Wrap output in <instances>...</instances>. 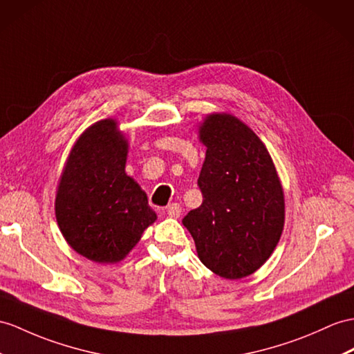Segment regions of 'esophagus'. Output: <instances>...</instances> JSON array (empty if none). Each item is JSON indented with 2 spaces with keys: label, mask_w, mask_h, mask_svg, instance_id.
<instances>
[{
  "label": "esophagus",
  "mask_w": 354,
  "mask_h": 354,
  "mask_svg": "<svg viewBox=\"0 0 354 354\" xmlns=\"http://www.w3.org/2000/svg\"><path fill=\"white\" fill-rule=\"evenodd\" d=\"M167 213L169 218H180V214H182V205H180L178 203H172L167 207Z\"/></svg>",
  "instance_id": "esophagus-1"
}]
</instances>
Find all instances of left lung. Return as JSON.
Segmentation results:
<instances>
[{
	"label": "left lung",
	"mask_w": 354,
	"mask_h": 354,
	"mask_svg": "<svg viewBox=\"0 0 354 354\" xmlns=\"http://www.w3.org/2000/svg\"><path fill=\"white\" fill-rule=\"evenodd\" d=\"M207 147L198 177L203 204L183 225L205 267L225 279L254 273L277 248L283 192L269 151L236 117L212 114L200 129Z\"/></svg>",
	"instance_id": "1"
}]
</instances>
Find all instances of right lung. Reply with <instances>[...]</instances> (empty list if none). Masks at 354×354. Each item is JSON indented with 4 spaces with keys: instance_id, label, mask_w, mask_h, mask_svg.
<instances>
[{
    "instance_id": "1",
    "label": "right lung",
    "mask_w": 354,
    "mask_h": 354,
    "mask_svg": "<svg viewBox=\"0 0 354 354\" xmlns=\"http://www.w3.org/2000/svg\"><path fill=\"white\" fill-rule=\"evenodd\" d=\"M114 120L85 131L67 159L55 200L67 243L96 263H115L156 221L147 195L124 172L127 142Z\"/></svg>"
}]
</instances>
